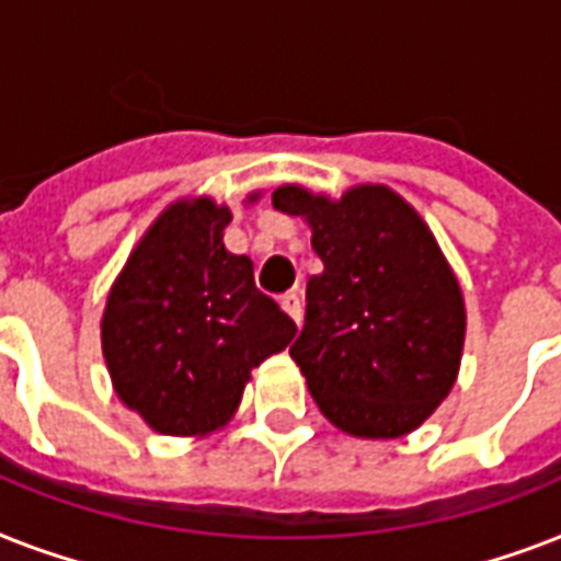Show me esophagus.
I'll return each mask as SVG.
<instances>
[{"label":"esophagus","instance_id":"1","mask_svg":"<svg viewBox=\"0 0 561 561\" xmlns=\"http://www.w3.org/2000/svg\"><path fill=\"white\" fill-rule=\"evenodd\" d=\"M279 306L288 311L290 317H294V323H302V299H299L297 290H290V294H285V297L279 299Z\"/></svg>","mask_w":561,"mask_h":561}]
</instances>
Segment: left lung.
<instances>
[{
  "mask_svg": "<svg viewBox=\"0 0 561 561\" xmlns=\"http://www.w3.org/2000/svg\"><path fill=\"white\" fill-rule=\"evenodd\" d=\"M273 206L311 224L323 262L290 346L317 408L369 439L422 425L451 390L466 334L460 285L431 229L383 186L352 188L337 203L282 186Z\"/></svg>",
  "mask_w": 561,
  "mask_h": 561,
  "instance_id": "obj_1",
  "label": "left lung"
}]
</instances>
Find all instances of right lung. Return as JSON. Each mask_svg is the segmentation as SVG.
<instances>
[{
    "label": "right lung",
    "mask_w": 561,
    "mask_h": 561,
    "mask_svg": "<svg viewBox=\"0 0 561 561\" xmlns=\"http://www.w3.org/2000/svg\"><path fill=\"white\" fill-rule=\"evenodd\" d=\"M227 206L162 211L116 279L101 346L118 399L160 434H209L241 401L250 369L297 323L255 288L253 262L224 247Z\"/></svg>",
    "instance_id": "add662e5"
}]
</instances>
